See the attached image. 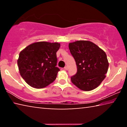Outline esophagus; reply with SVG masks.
Listing matches in <instances>:
<instances>
[{"label": "esophagus", "mask_w": 127, "mask_h": 127, "mask_svg": "<svg viewBox=\"0 0 127 127\" xmlns=\"http://www.w3.org/2000/svg\"><path fill=\"white\" fill-rule=\"evenodd\" d=\"M64 69H65V70H68V66H65V67H64Z\"/></svg>", "instance_id": "1"}]
</instances>
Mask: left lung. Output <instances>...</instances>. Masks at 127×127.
Masks as SVG:
<instances>
[{
    "label": "left lung",
    "mask_w": 127,
    "mask_h": 127,
    "mask_svg": "<svg viewBox=\"0 0 127 127\" xmlns=\"http://www.w3.org/2000/svg\"><path fill=\"white\" fill-rule=\"evenodd\" d=\"M69 49L77 66L76 74L70 78L72 82L83 91L96 89L105 78L108 69L106 53L89 41L69 43Z\"/></svg>",
    "instance_id": "1"
}]
</instances>
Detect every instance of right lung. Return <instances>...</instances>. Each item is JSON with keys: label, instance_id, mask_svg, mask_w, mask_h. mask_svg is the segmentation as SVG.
Here are the masks:
<instances>
[{"label": "right lung", "instance_id": "1", "mask_svg": "<svg viewBox=\"0 0 127 127\" xmlns=\"http://www.w3.org/2000/svg\"><path fill=\"white\" fill-rule=\"evenodd\" d=\"M61 44L41 41L33 43L21 51L18 61L21 77L28 85L42 89L53 82L60 69L57 52Z\"/></svg>", "mask_w": 127, "mask_h": 127}]
</instances>
